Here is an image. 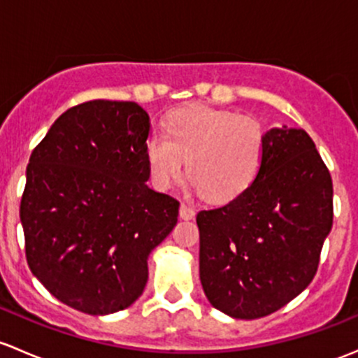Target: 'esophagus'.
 I'll return each instance as SVG.
<instances>
[{"mask_svg": "<svg viewBox=\"0 0 358 358\" xmlns=\"http://www.w3.org/2000/svg\"><path fill=\"white\" fill-rule=\"evenodd\" d=\"M195 216V209L189 204H182L180 206V217L182 220H192Z\"/></svg>", "mask_w": 358, "mask_h": 358, "instance_id": "34e87169", "label": "esophagus"}]
</instances>
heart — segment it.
Here are the masks:
<instances>
[{"instance_id":"1","label":"heart","mask_w":358,"mask_h":358,"mask_svg":"<svg viewBox=\"0 0 358 358\" xmlns=\"http://www.w3.org/2000/svg\"><path fill=\"white\" fill-rule=\"evenodd\" d=\"M266 156V130L257 120L235 111L192 104L169 115L166 134L145 141L150 180L166 190L187 173L210 202L242 195L259 175Z\"/></svg>"}]
</instances>
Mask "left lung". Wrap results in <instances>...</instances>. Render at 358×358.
Segmentation results:
<instances>
[{"label": "left lung", "mask_w": 358, "mask_h": 358, "mask_svg": "<svg viewBox=\"0 0 358 358\" xmlns=\"http://www.w3.org/2000/svg\"><path fill=\"white\" fill-rule=\"evenodd\" d=\"M197 227L201 283L214 308L259 319L302 293L333 227V182L307 131H266L257 178L228 204L201 210Z\"/></svg>", "instance_id": "8db88e82"}]
</instances>
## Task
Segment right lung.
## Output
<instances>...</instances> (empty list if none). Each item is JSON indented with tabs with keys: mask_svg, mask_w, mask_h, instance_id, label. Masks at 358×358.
Masks as SVG:
<instances>
[{
	"mask_svg": "<svg viewBox=\"0 0 358 358\" xmlns=\"http://www.w3.org/2000/svg\"><path fill=\"white\" fill-rule=\"evenodd\" d=\"M149 115L131 101H87L32 150L20 202L25 255L59 302L90 315L130 307L148 257L178 221L180 202L149 189Z\"/></svg>",
	"mask_w": 358,
	"mask_h": 358,
	"instance_id": "right-lung-1",
	"label": "right lung"
}]
</instances>
